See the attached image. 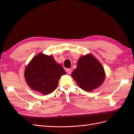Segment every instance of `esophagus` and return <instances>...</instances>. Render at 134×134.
Wrapping results in <instances>:
<instances>
[{"instance_id":"obj_1","label":"esophagus","mask_w":134,"mask_h":134,"mask_svg":"<svg viewBox=\"0 0 134 134\" xmlns=\"http://www.w3.org/2000/svg\"><path fill=\"white\" fill-rule=\"evenodd\" d=\"M65 71L67 72L68 74H70L72 72V70L71 69H65Z\"/></svg>"}]
</instances>
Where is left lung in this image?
Returning <instances> with one entry per match:
<instances>
[{
  "label": "left lung",
  "mask_w": 134,
  "mask_h": 134,
  "mask_svg": "<svg viewBox=\"0 0 134 134\" xmlns=\"http://www.w3.org/2000/svg\"><path fill=\"white\" fill-rule=\"evenodd\" d=\"M72 77L82 89L91 92L103 83L105 77L102 64L92 54L81 56Z\"/></svg>",
  "instance_id": "obj_1"
}]
</instances>
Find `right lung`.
Returning a JSON list of instances; mask_svg holds the SVG:
<instances>
[{"instance_id": "obj_1", "label": "right lung", "mask_w": 134, "mask_h": 134, "mask_svg": "<svg viewBox=\"0 0 134 134\" xmlns=\"http://www.w3.org/2000/svg\"><path fill=\"white\" fill-rule=\"evenodd\" d=\"M24 74L25 80L31 89L45 95L56 89L59 79L65 74V71L52 56L40 53L28 64Z\"/></svg>"}]
</instances>
